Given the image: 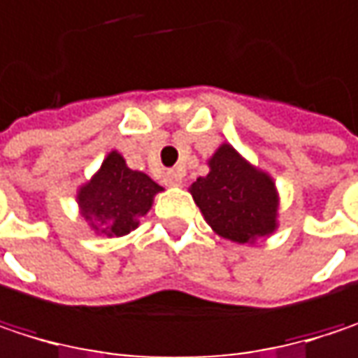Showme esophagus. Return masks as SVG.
Masks as SVG:
<instances>
[{
	"instance_id": "1",
	"label": "esophagus",
	"mask_w": 358,
	"mask_h": 358,
	"mask_svg": "<svg viewBox=\"0 0 358 358\" xmlns=\"http://www.w3.org/2000/svg\"><path fill=\"white\" fill-rule=\"evenodd\" d=\"M164 182H166V186H180V184H182V172H178V170H170V172L164 176Z\"/></svg>"
}]
</instances>
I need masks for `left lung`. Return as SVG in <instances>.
<instances>
[{
    "mask_svg": "<svg viewBox=\"0 0 358 358\" xmlns=\"http://www.w3.org/2000/svg\"><path fill=\"white\" fill-rule=\"evenodd\" d=\"M209 174L190 184V194L211 230L232 243H257L278 230L280 196L273 178L224 143L209 157Z\"/></svg>",
    "mask_w": 358,
    "mask_h": 358,
    "instance_id": "left-lung-1",
    "label": "left lung"
}]
</instances>
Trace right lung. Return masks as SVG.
I'll list each match as a JSON object with an SVG mask.
<instances>
[{
    "label": "right lung",
    "instance_id": "right-lung-1",
    "mask_svg": "<svg viewBox=\"0 0 358 358\" xmlns=\"http://www.w3.org/2000/svg\"><path fill=\"white\" fill-rule=\"evenodd\" d=\"M162 190L147 174L130 170L117 151H109L97 174L78 188L76 201L89 228L113 238L138 228V217L149 213L153 196Z\"/></svg>",
    "mask_w": 358,
    "mask_h": 358
}]
</instances>
